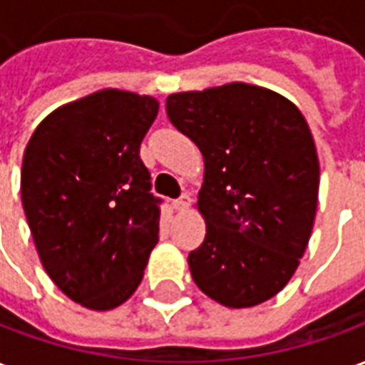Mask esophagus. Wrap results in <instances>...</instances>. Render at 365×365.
I'll use <instances>...</instances> for the list:
<instances>
[{
	"instance_id": "esophagus-1",
	"label": "esophagus",
	"mask_w": 365,
	"mask_h": 365,
	"mask_svg": "<svg viewBox=\"0 0 365 365\" xmlns=\"http://www.w3.org/2000/svg\"><path fill=\"white\" fill-rule=\"evenodd\" d=\"M191 205V197L187 195V193H183L182 197L175 199L174 201V209H178V211H187Z\"/></svg>"
}]
</instances>
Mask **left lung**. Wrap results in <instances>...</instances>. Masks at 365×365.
I'll return each mask as SVG.
<instances>
[{"mask_svg":"<svg viewBox=\"0 0 365 365\" xmlns=\"http://www.w3.org/2000/svg\"><path fill=\"white\" fill-rule=\"evenodd\" d=\"M203 154L205 240L187 256L199 289L229 309L268 301L305 254L319 203V156L303 113L268 88L232 82L166 99Z\"/></svg>","mask_w":365,"mask_h":365,"instance_id":"left-lung-1","label":"left lung"}]
</instances>
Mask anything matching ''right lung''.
I'll use <instances>...</instances> for the list:
<instances>
[{"label": "right lung", "mask_w": 365, "mask_h": 365, "mask_svg": "<svg viewBox=\"0 0 365 365\" xmlns=\"http://www.w3.org/2000/svg\"><path fill=\"white\" fill-rule=\"evenodd\" d=\"M158 99L99 90L46 115L29 140L21 201L44 272L91 311L123 305L158 242L160 199L138 156Z\"/></svg>", "instance_id": "obj_1"}]
</instances>
